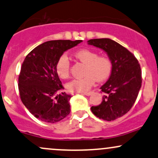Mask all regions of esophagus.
Wrapping results in <instances>:
<instances>
[{
	"mask_svg": "<svg viewBox=\"0 0 158 158\" xmlns=\"http://www.w3.org/2000/svg\"><path fill=\"white\" fill-rule=\"evenodd\" d=\"M91 94H92V91H89V92H84L83 93V94L86 95V96H90Z\"/></svg>",
	"mask_w": 158,
	"mask_h": 158,
	"instance_id": "1",
	"label": "esophagus"
}]
</instances>
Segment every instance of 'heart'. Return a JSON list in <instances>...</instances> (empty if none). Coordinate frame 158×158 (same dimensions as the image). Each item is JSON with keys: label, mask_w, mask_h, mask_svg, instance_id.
Returning <instances> with one entry per match:
<instances>
[{"label": "heart", "mask_w": 158, "mask_h": 158, "mask_svg": "<svg viewBox=\"0 0 158 158\" xmlns=\"http://www.w3.org/2000/svg\"><path fill=\"white\" fill-rule=\"evenodd\" d=\"M75 57L85 64L84 77L75 79L67 83V88L71 92L86 91L93 85L94 81L103 82L108 79L112 70V62L109 57L99 55L98 52L88 48H82L75 53ZM55 70L60 79L70 76V64L68 57L62 55L55 65Z\"/></svg>", "instance_id": "obj_1"}]
</instances>
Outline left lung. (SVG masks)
<instances>
[{"label": "left lung", "instance_id": "obj_1", "mask_svg": "<svg viewBox=\"0 0 158 158\" xmlns=\"http://www.w3.org/2000/svg\"><path fill=\"white\" fill-rule=\"evenodd\" d=\"M88 44L102 48L112 62L110 79L100 87L105 94L100 105L91 106L99 118L114 121L129 112L142 86V70L137 58L129 50L109 38L92 39Z\"/></svg>", "mask_w": 158, "mask_h": 158}]
</instances>
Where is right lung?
Segmentation results:
<instances>
[{
  "instance_id": "right-lung-1",
  "label": "right lung",
  "mask_w": 158,
  "mask_h": 158,
  "mask_svg": "<svg viewBox=\"0 0 158 158\" xmlns=\"http://www.w3.org/2000/svg\"><path fill=\"white\" fill-rule=\"evenodd\" d=\"M82 40H51L34 48L25 57L19 75L21 100L33 115L48 123L58 122L70 112L71 95L55 70L58 58Z\"/></svg>"
}]
</instances>
